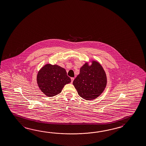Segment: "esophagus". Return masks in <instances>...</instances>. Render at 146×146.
Listing matches in <instances>:
<instances>
[{
	"label": "esophagus",
	"instance_id": "1",
	"mask_svg": "<svg viewBox=\"0 0 146 146\" xmlns=\"http://www.w3.org/2000/svg\"><path fill=\"white\" fill-rule=\"evenodd\" d=\"M71 83H72V82H73V81H74V78H71Z\"/></svg>",
	"mask_w": 146,
	"mask_h": 146
}]
</instances>
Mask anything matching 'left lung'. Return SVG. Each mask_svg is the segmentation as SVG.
Here are the masks:
<instances>
[{"label":"left lung","mask_w":146,"mask_h":146,"mask_svg":"<svg viewBox=\"0 0 146 146\" xmlns=\"http://www.w3.org/2000/svg\"><path fill=\"white\" fill-rule=\"evenodd\" d=\"M78 95L87 100L97 98L105 90L107 76L101 64L92 61L89 66L86 62L80 69V73L73 82Z\"/></svg>","instance_id":"obj_1"}]
</instances>
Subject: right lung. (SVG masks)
<instances>
[{"instance_id": "obj_1", "label": "right lung", "mask_w": 146, "mask_h": 146, "mask_svg": "<svg viewBox=\"0 0 146 146\" xmlns=\"http://www.w3.org/2000/svg\"><path fill=\"white\" fill-rule=\"evenodd\" d=\"M38 85L48 97L60 94L64 86L71 82L64 68L57 64H47L39 71L37 77Z\"/></svg>"}]
</instances>
